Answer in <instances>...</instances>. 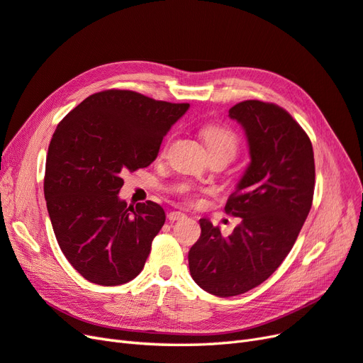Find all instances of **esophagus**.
Here are the masks:
<instances>
[{
  "label": "esophagus",
  "mask_w": 363,
  "mask_h": 363,
  "mask_svg": "<svg viewBox=\"0 0 363 363\" xmlns=\"http://www.w3.org/2000/svg\"><path fill=\"white\" fill-rule=\"evenodd\" d=\"M182 218H185V213L181 212V211H172V212L167 213V220H169L170 223L179 221V220H182Z\"/></svg>",
  "instance_id": "esophagus-1"
}]
</instances>
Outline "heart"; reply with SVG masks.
<instances>
[{"label":"heart","instance_id":"1","mask_svg":"<svg viewBox=\"0 0 363 363\" xmlns=\"http://www.w3.org/2000/svg\"><path fill=\"white\" fill-rule=\"evenodd\" d=\"M202 136L209 154H225L232 158L235 157L239 139L232 128L223 125H208L202 130Z\"/></svg>","mask_w":363,"mask_h":363}]
</instances>
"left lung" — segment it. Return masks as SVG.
<instances>
[{
	"instance_id": "obj_1",
	"label": "left lung",
	"mask_w": 363,
	"mask_h": 363,
	"mask_svg": "<svg viewBox=\"0 0 363 363\" xmlns=\"http://www.w3.org/2000/svg\"><path fill=\"white\" fill-rule=\"evenodd\" d=\"M229 115L244 127L251 155L224 208L240 224L224 236L202 218V233L189 252L197 286L220 298L257 287L278 269L310 213L315 185L311 140L286 109L245 100Z\"/></svg>"
}]
</instances>
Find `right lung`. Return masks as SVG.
I'll list each match as a JSON object with an SVG mask.
<instances>
[{"mask_svg": "<svg viewBox=\"0 0 363 363\" xmlns=\"http://www.w3.org/2000/svg\"><path fill=\"white\" fill-rule=\"evenodd\" d=\"M189 103L128 89L92 94L67 113L50 139L45 199L58 245L74 269L100 286L136 278L166 213L147 200H119L123 174L150 166Z\"/></svg>", "mask_w": 363, "mask_h": 363, "instance_id": "right-lung-1", "label": "right lung"}]
</instances>
